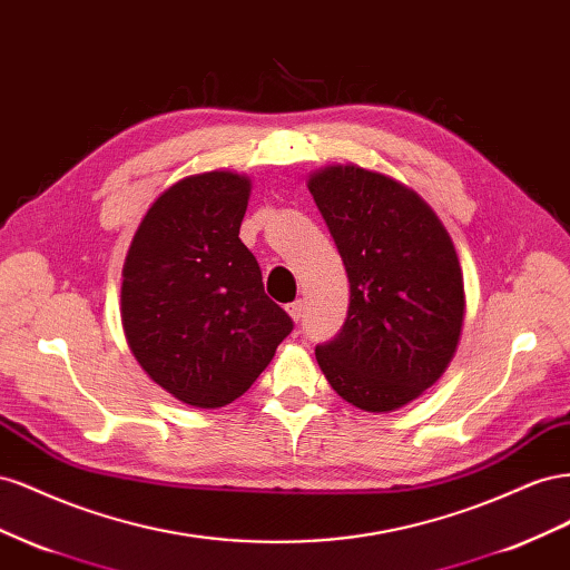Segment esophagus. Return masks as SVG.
I'll list each match as a JSON object with an SVG mask.
<instances>
[{"mask_svg":"<svg viewBox=\"0 0 570 570\" xmlns=\"http://www.w3.org/2000/svg\"><path fill=\"white\" fill-rule=\"evenodd\" d=\"M286 311H288L291 320L301 322V320H303V313H305V305H303V301H296V303H291V305L286 307Z\"/></svg>","mask_w":570,"mask_h":570,"instance_id":"34e87169","label":"esophagus"}]
</instances>
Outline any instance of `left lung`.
I'll list each match as a JSON object with an SVG mask.
<instances>
[{
  "label": "left lung",
  "instance_id": "left-lung-1",
  "mask_svg": "<svg viewBox=\"0 0 570 570\" xmlns=\"http://www.w3.org/2000/svg\"><path fill=\"white\" fill-rule=\"evenodd\" d=\"M351 284L344 327L315 348L334 392L367 413L415 401L459 348L465 291L456 248L420 195L392 176L332 165L307 178Z\"/></svg>",
  "mask_w": 570,
  "mask_h": 570
}]
</instances>
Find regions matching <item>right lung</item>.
<instances>
[{"label": "right lung", "instance_id": "right-lung-1", "mask_svg": "<svg viewBox=\"0 0 570 570\" xmlns=\"http://www.w3.org/2000/svg\"><path fill=\"white\" fill-rule=\"evenodd\" d=\"M248 200L246 174L186 176L159 193L126 253L128 348L145 375L195 409L246 394L294 330L238 238Z\"/></svg>", "mask_w": 570, "mask_h": 570}]
</instances>
